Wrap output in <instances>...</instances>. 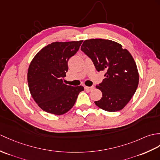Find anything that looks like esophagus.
Segmentation results:
<instances>
[{"instance_id": "obj_1", "label": "esophagus", "mask_w": 160, "mask_h": 160, "mask_svg": "<svg viewBox=\"0 0 160 160\" xmlns=\"http://www.w3.org/2000/svg\"><path fill=\"white\" fill-rule=\"evenodd\" d=\"M84 88L86 89V90H87V91H92V90H93V89L95 88V87H94V86H91V87H85Z\"/></svg>"}]
</instances>
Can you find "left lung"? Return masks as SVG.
<instances>
[{
  "instance_id": "obj_1",
  "label": "left lung",
  "mask_w": 160,
  "mask_h": 160,
  "mask_svg": "<svg viewBox=\"0 0 160 160\" xmlns=\"http://www.w3.org/2000/svg\"><path fill=\"white\" fill-rule=\"evenodd\" d=\"M81 50L90 58L98 72L106 77L96 86L102 98L96 106L108 112L122 110L130 101L138 87L139 74L129 52L113 41L103 39L85 40Z\"/></svg>"
}]
</instances>
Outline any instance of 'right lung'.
<instances>
[{
  "label": "right lung",
  "instance_id": "obj_1",
  "mask_svg": "<svg viewBox=\"0 0 160 160\" xmlns=\"http://www.w3.org/2000/svg\"><path fill=\"white\" fill-rule=\"evenodd\" d=\"M82 41L53 42L43 48L33 58L28 69L29 91L43 110L62 115L75 104L82 86L63 83L69 59L78 51Z\"/></svg>",
  "mask_w": 160,
  "mask_h": 160
}]
</instances>
